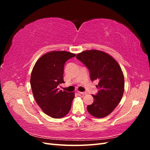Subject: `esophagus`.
<instances>
[{
  "mask_svg": "<svg viewBox=\"0 0 150 150\" xmlns=\"http://www.w3.org/2000/svg\"><path fill=\"white\" fill-rule=\"evenodd\" d=\"M78 93L79 94H81V95H85V94H87V93H86V92H79V91H78Z\"/></svg>",
  "mask_w": 150,
  "mask_h": 150,
  "instance_id": "obj_1",
  "label": "esophagus"
}]
</instances>
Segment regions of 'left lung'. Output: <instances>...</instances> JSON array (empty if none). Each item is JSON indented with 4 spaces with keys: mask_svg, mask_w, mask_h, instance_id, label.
I'll return each instance as SVG.
<instances>
[{
    "mask_svg": "<svg viewBox=\"0 0 150 150\" xmlns=\"http://www.w3.org/2000/svg\"><path fill=\"white\" fill-rule=\"evenodd\" d=\"M76 58L89 69L91 80L99 81L98 91L92 95L94 102L87 106L88 111L98 118L109 115L120 103L124 93V75L120 65L110 55L98 50L82 52Z\"/></svg>",
    "mask_w": 150,
    "mask_h": 150,
    "instance_id": "left-lung-1",
    "label": "left lung"
}]
</instances>
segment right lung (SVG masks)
Segmentation results:
<instances>
[{"instance_id":"1","label":"right lung","mask_w":150,"mask_h":150,"mask_svg":"<svg viewBox=\"0 0 150 150\" xmlns=\"http://www.w3.org/2000/svg\"><path fill=\"white\" fill-rule=\"evenodd\" d=\"M76 56L66 51L45 54L35 64L30 76L32 91L36 103L44 113L61 118L69 112L74 93L62 91L58 85L63 80L66 62Z\"/></svg>"}]
</instances>
